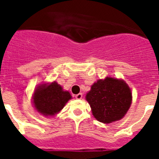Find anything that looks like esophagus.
<instances>
[{"instance_id":"1","label":"esophagus","mask_w":159,"mask_h":159,"mask_svg":"<svg viewBox=\"0 0 159 159\" xmlns=\"http://www.w3.org/2000/svg\"><path fill=\"white\" fill-rule=\"evenodd\" d=\"M75 99H81L83 98V94L82 93H79L77 95H75Z\"/></svg>"}]
</instances>
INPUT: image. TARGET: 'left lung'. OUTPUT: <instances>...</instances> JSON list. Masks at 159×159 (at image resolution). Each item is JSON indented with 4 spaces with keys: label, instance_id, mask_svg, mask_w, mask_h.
Listing matches in <instances>:
<instances>
[{
    "label": "left lung",
    "instance_id": "obj_1",
    "mask_svg": "<svg viewBox=\"0 0 159 159\" xmlns=\"http://www.w3.org/2000/svg\"><path fill=\"white\" fill-rule=\"evenodd\" d=\"M94 117L103 123L121 119L131 104V91L123 80L107 77L93 84L87 94Z\"/></svg>",
    "mask_w": 159,
    "mask_h": 159
}]
</instances>
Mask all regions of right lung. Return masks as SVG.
<instances>
[{"instance_id":"add662e5","label":"right lung","mask_w":159,"mask_h":159,"mask_svg":"<svg viewBox=\"0 0 159 159\" xmlns=\"http://www.w3.org/2000/svg\"><path fill=\"white\" fill-rule=\"evenodd\" d=\"M71 99L68 92L63 91L57 82L49 85L38 87L33 95V102L38 112L44 116H54L62 110L67 102Z\"/></svg>"}]
</instances>
